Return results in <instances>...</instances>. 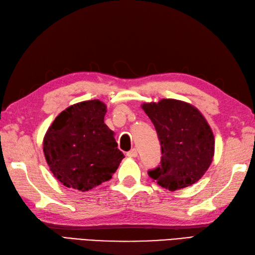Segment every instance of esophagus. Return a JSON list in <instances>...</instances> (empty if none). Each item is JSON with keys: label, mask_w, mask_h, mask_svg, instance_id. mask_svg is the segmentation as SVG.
Here are the masks:
<instances>
[{"label": "esophagus", "mask_w": 255, "mask_h": 255, "mask_svg": "<svg viewBox=\"0 0 255 255\" xmlns=\"http://www.w3.org/2000/svg\"><path fill=\"white\" fill-rule=\"evenodd\" d=\"M127 156L129 157V158H135L137 157V150H136L135 148H133L132 150H129L128 152H127Z\"/></svg>", "instance_id": "esophagus-1"}]
</instances>
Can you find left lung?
<instances>
[{"instance_id":"left-lung-1","label":"left lung","mask_w":255,"mask_h":255,"mask_svg":"<svg viewBox=\"0 0 255 255\" xmlns=\"http://www.w3.org/2000/svg\"><path fill=\"white\" fill-rule=\"evenodd\" d=\"M153 123L161 145V162L148 175L161 187L177 190L195 184L212 163L214 136L202 114L177 99L141 105Z\"/></svg>"}]
</instances>
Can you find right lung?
Listing matches in <instances>:
<instances>
[{
    "instance_id": "obj_1",
    "label": "right lung",
    "mask_w": 255,
    "mask_h": 255,
    "mask_svg": "<svg viewBox=\"0 0 255 255\" xmlns=\"http://www.w3.org/2000/svg\"><path fill=\"white\" fill-rule=\"evenodd\" d=\"M106 113L98 99L78 103L48 128L43 151L49 170L66 187L88 191L109 181L124 158L104 122Z\"/></svg>"
}]
</instances>
